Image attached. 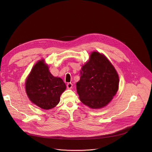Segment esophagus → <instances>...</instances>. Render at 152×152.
I'll list each match as a JSON object with an SVG mask.
<instances>
[{
  "label": "esophagus",
  "mask_w": 152,
  "mask_h": 152,
  "mask_svg": "<svg viewBox=\"0 0 152 152\" xmlns=\"http://www.w3.org/2000/svg\"><path fill=\"white\" fill-rule=\"evenodd\" d=\"M72 86H73V84H72L71 82H69V83H68L67 84V88H69V89L72 88Z\"/></svg>",
  "instance_id": "1"
}]
</instances>
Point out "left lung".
<instances>
[{"label":"left lung","instance_id":"obj_1","mask_svg":"<svg viewBox=\"0 0 152 152\" xmlns=\"http://www.w3.org/2000/svg\"><path fill=\"white\" fill-rule=\"evenodd\" d=\"M80 74L76 90L83 104L98 109L111 102L118 90L119 79L114 66L104 55L93 52Z\"/></svg>","mask_w":152,"mask_h":152}]
</instances>
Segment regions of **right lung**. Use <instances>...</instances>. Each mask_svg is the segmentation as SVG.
I'll list each match as a JSON object with an SVG mask.
<instances>
[{"mask_svg": "<svg viewBox=\"0 0 152 152\" xmlns=\"http://www.w3.org/2000/svg\"><path fill=\"white\" fill-rule=\"evenodd\" d=\"M66 88L62 79L54 77L42 60L35 65L26 82V91L30 100L44 110L56 106Z\"/></svg>", "mask_w": 152, "mask_h": 152, "instance_id": "1", "label": "right lung"}]
</instances>
